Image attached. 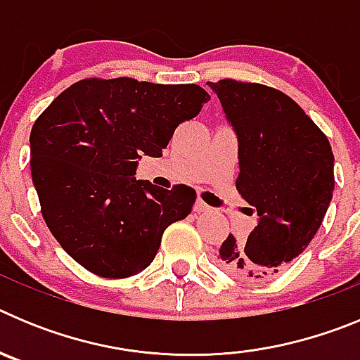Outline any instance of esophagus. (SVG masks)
<instances>
[{"label": "esophagus", "instance_id": "1", "mask_svg": "<svg viewBox=\"0 0 360 360\" xmlns=\"http://www.w3.org/2000/svg\"><path fill=\"white\" fill-rule=\"evenodd\" d=\"M195 211L196 212H211V207H209L207 203L203 202V200H198V202L195 203Z\"/></svg>", "mask_w": 360, "mask_h": 360}]
</instances>
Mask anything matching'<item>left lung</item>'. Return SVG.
<instances>
[{
  "label": "left lung",
  "mask_w": 360,
  "mask_h": 360,
  "mask_svg": "<svg viewBox=\"0 0 360 360\" xmlns=\"http://www.w3.org/2000/svg\"><path fill=\"white\" fill-rule=\"evenodd\" d=\"M238 136L236 189L257 225L247 240L229 234L219 266L243 279L272 278L319 231L333 193V153L314 120L270 86L207 82Z\"/></svg>",
  "instance_id": "1"
}]
</instances>
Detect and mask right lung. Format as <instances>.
I'll list each match as a JSON object with an SVG mask.
<instances>
[{
	"label": "right lung",
	"mask_w": 360,
	"mask_h": 360,
	"mask_svg": "<svg viewBox=\"0 0 360 360\" xmlns=\"http://www.w3.org/2000/svg\"><path fill=\"white\" fill-rule=\"evenodd\" d=\"M207 101L198 84L84 79L41 113L30 133L32 182L50 232L79 265L111 279L151 265L196 193L136 180L139 158L162 157L178 124Z\"/></svg>",
	"instance_id": "add662e5"
}]
</instances>
